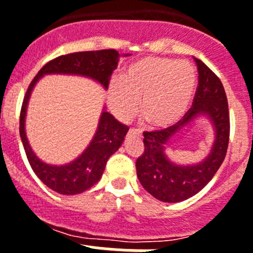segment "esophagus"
Masks as SVG:
<instances>
[{
    "label": "esophagus",
    "mask_w": 253,
    "mask_h": 253,
    "mask_svg": "<svg viewBox=\"0 0 253 253\" xmlns=\"http://www.w3.org/2000/svg\"><path fill=\"white\" fill-rule=\"evenodd\" d=\"M129 133L135 134V135H140V134H142V130H140V129H130V130H129Z\"/></svg>",
    "instance_id": "obj_1"
}]
</instances>
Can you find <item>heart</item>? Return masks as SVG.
<instances>
[{"mask_svg": "<svg viewBox=\"0 0 253 253\" xmlns=\"http://www.w3.org/2000/svg\"><path fill=\"white\" fill-rule=\"evenodd\" d=\"M195 69L187 62L162 57H146L131 63L122 80L109 84L111 110L120 120L140 113L153 126L166 128L184 116L193 99Z\"/></svg>", "mask_w": 253, "mask_h": 253, "instance_id": "obj_1", "label": "heart"}]
</instances>
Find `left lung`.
Here are the masks:
<instances>
[{"instance_id": "1", "label": "left lung", "mask_w": 253, "mask_h": 253, "mask_svg": "<svg viewBox=\"0 0 253 253\" xmlns=\"http://www.w3.org/2000/svg\"><path fill=\"white\" fill-rule=\"evenodd\" d=\"M194 59L199 84L193 106L175 125L163 130L144 131V152L135 162L142 186L165 203L184 202L207 186L224 161L229 142V111L224 87L211 69L198 58ZM200 115L207 116L216 131L211 153L196 165H176L167 158V146L181 128Z\"/></svg>"}]
</instances>
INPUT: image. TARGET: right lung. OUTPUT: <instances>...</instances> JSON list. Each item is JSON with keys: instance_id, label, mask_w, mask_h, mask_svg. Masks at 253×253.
Instances as JSON below:
<instances>
[{"instance_id": "obj_1", "label": "right lung", "mask_w": 253, "mask_h": 253, "mask_svg": "<svg viewBox=\"0 0 253 253\" xmlns=\"http://www.w3.org/2000/svg\"><path fill=\"white\" fill-rule=\"evenodd\" d=\"M129 55V54H125ZM120 54L115 49L95 51H78L60 55L48 62L40 69L28 87L20 113V137L25 149L26 157L35 175L44 185L62 195L81 194L97 184L102 176L107 160L115 153L124 142L129 128L122 124L105 110L100 116L97 130L84 153L71 163L54 166L48 165L37 157L26 138L25 116L31 91L44 75H77L95 80L105 90L109 87L113 71L119 63Z\"/></svg>"}]
</instances>
